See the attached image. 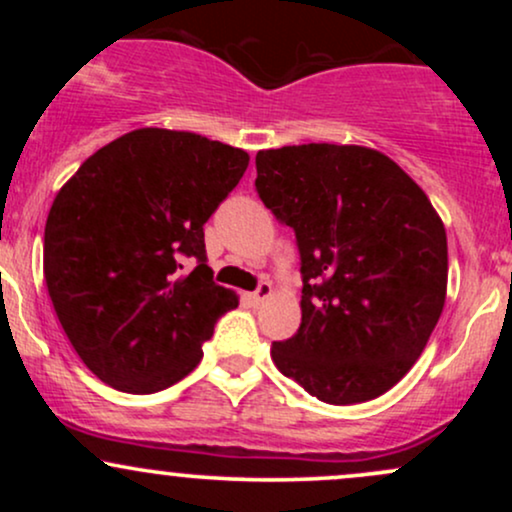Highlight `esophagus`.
<instances>
[{"label": "esophagus", "mask_w": 512, "mask_h": 512, "mask_svg": "<svg viewBox=\"0 0 512 512\" xmlns=\"http://www.w3.org/2000/svg\"><path fill=\"white\" fill-rule=\"evenodd\" d=\"M272 284H269V281H262L260 286H257V291H252V293H248V303L250 305H262L264 301H267V298H272Z\"/></svg>", "instance_id": "34e87169"}]
</instances>
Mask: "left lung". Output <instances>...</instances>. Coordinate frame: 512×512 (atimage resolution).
<instances>
[{"label": "left lung", "instance_id": "8db88e82", "mask_svg": "<svg viewBox=\"0 0 512 512\" xmlns=\"http://www.w3.org/2000/svg\"><path fill=\"white\" fill-rule=\"evenodd\" d=\"M264 207L296 231L301 327L276 368L327 404L395 387L426 349L448 291V238L390 156L356 144L257 151Z\"/></svg>", "mask_w": 512, "mask_h": 512}]
</instances>
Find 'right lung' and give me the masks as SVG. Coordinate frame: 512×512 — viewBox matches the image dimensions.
I'll return each instance as SVG.
<instances>
[{
  "instance_id": "add662e5",
  "label": "right lung",
  "mask_w": 512,
  "mask_h": 512,
  "mask_svg": "<svg viewBox=\"0 0 512 512\" xmlns=\"http://www.w3.org/2000/svg\"><path fill=\"white\" fill-rule=\"evenodd\" d=\"M248 163V151L202 134L142 127L88 156L57 192L45 284L74 351L105 385L151 395L202 361L216 320L238 305L211 279L204 223Z\"/></svg>"
}]
</instances>
